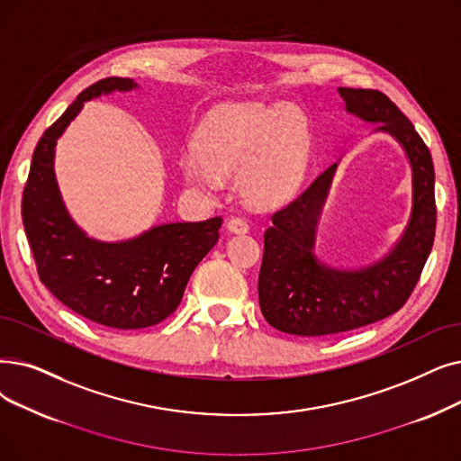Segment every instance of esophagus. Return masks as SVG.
I'll return each instance as SVG.
<instances>
[{"label":"esophagus","instance_id":"1","mask_svg":"<svg viewBox=\"0 0 461 461\" xmlns=\"http://www.w3.org/2000/svg\"><path fill=\"white\" fill-rule=\"evenodd\" d=\"M228 230L233 233H247L250 230V226L243 216H231L228 220Z\"/></svg>","mask_w":461,"mask_h":461}]
</instances>
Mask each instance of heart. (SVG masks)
<instances>
[{"instance_id":"obj_1","label":"heart","mask_w":461,"mask_h":461,"mask_svg":"<svg viewBox=\"0 0 461 461\" xmlns=\"http://www.w3.org/2000/svg\"><path fill=\"white\" fill-rule=\"evenodd\" d=\"M195 154L185 162L194 186L212 190L220 175L241 171V188L256 205H278L303 181L309 162L307 120L297 109L228 104L212 109L199 126Z\"/></svg>"}]
</instances>
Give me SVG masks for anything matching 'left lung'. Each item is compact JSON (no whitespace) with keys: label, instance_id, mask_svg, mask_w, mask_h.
Instances as JSON below:
<instances>
[{"label":"left lung","instance_id":"1","mask_svg":"<svg viewBox=\"0 0 461 461\" xmlns=\"http://www.w3.org/2000/svg\"><path fill=\"white\" fill-rule=\"evenodd\" d=\"M339 94L348 113L367 122H380L376 131L390 133L405 149L412 169L411 218L402 239L383 259L350 271L324 266L312 254L316 222L337 164L276 211L264 233L258 297L267 322L290 335L343 333L397 312L422 275L435 239V171L422 137L383 92L339 88Z\"/></svg>","mask_w":461,"mask_h":461}]
</instances>
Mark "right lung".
<instances>
[{
  "mask_svg": "<svg viewBox=\"0 0 461 461\" xmlns=\"http://www.w3.org/2000/svg\"><path fill=\"white\" fill-rule=\"evenodd\" d=\"M137 88L131 78L107 77L77 95L39 139L23 194V222L37 275L66 307L95 324L141 330L178 307L197 264L218 241L222 218L150 228L130 241L90 239L68 214L54 176V147L85 102Z\"/></svg>",
  "mask_w": 461,
  "mask_h": 461,
  "instance_id": "right-lung-1",
  "label": "right lung"
}]
</instances>
